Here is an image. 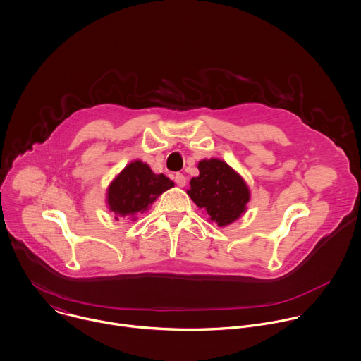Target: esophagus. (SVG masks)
Returning a JSON list of instances; mask_svg holds the SVG:
<instances>
[{"instance_id":"34e87169","label":"esophagus","mask_w":361,"mask_h":361,"mask_svg":"<svg viewBox=\"0 0 361 361\" xmlns=\"http://www.w3.org/2000/svg\"><path fill=\"white\" fill-rule=\"evenodd\" d=\"M175 182L179 188H183L186 185V178L182 175V173H176L175 175Z\"/></svg>"}]
</instances>
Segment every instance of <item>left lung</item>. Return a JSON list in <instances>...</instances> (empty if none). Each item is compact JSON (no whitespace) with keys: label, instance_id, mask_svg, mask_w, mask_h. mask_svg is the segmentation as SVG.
<instances>
[{"label":"left lung","instance_id":"obj_1","mask_svg":"<svg viewBox=\"0 0 361 361\" xmlns=\"http://www.w3.org/2000/svg\"><path fill=\"white\" fill-rule=\"evenodd\" d=\"M199 176L190 179L189 197L209 214L219 227L238 220L247 210L251 193L243 179L227 162L219 158L202 159L197 164Z\"/></svg>","mask_w":361,"mask_h":361}]
</instances>
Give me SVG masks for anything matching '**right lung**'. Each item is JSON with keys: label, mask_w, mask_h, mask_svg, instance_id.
<instances>
[{"label": "right lung", "mask_w": 361, "mask_h": 361, "mask_svg": "<svg viewBox=\"0 0 361 361\" xmlns=\"http://www.w3.org/2000/svg\"><path fill=\"white\" fill-rule=\"evenodd\" d=\"M175 183L164 173H154L147 162H130L109 185L106 203L114 219L137 220L138 213H145L165 190Z\"/></svg>", "instance_id": "1"}]
</instances>
